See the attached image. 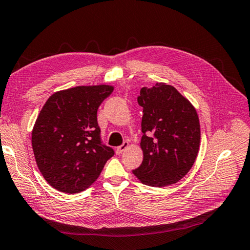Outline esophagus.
<instances>
[{"mask_svg":"<svg viewBox=\"0 0 250 250\" xmlns=\"http://www.w3.org/2000/svg\"><path fill=\"white\" fill-rule=\"evenodd\" d=\"M128 146H129V142H128V141H125L123 145L116 147V150H115L116 153H118V154H122L125 150L128 149Z\"/></svg>","mask_w":250,"mask_h":250,"instance_id":"esophagus-1","label":"esophagus"}]
</instances>
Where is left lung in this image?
Returning <instances> with one entry per match:
<instances>
[{"mask_svg": "<svg viewBox=\"0 0 250 250\" xmlns=\"http://www.w3.org/2000/svg\"><path fill=\"white\" fill-rule=\"evenodd\" d=\"M138 104L144 108L140 147L144 161L132 170L144 185L163 188L181 180L196 160L201 144L197 112L174 86L156 83L142 87Z\"/></svg>", "mask_w": 250, "mask_h": 250, "instance_id": "left-lung-1", "label": "left lung"}]
</instances>
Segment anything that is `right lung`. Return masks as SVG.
Instances as JSON below:
<instances>
[{
    "instance_id": "1",
    "label": "right lung",
    "mask_w": 250,
    "mask_h": 250,
    "mask_svg": "<svg viewBox=\"0 0 250 250\" xmlns=\"http://www.w3.org/2000/svg\"><path fill=\"white\" fill-rule=\"evenodd\" d=\"M112 85H89L56 91L40 111L32 129L35 162L54 189L80 193L89 188L114 151L101 145L97 110Z\"/></svg>"
}]
</instances>
